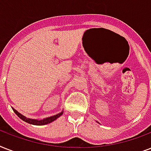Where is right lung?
<instances>
[{
    "mask_svg": "<svg viewBox=\"0 0 151 151\" xmlns=\"http://www.w3.org/2000/svg\"><path fill=\"white\" fill-rule=\"evenodd\" d=\"M12 110H14V112L15 113V114L17 115L20 119H22V121H24V122H27V123H29V124H34V125H44V124H49V123H51V122H54L55 120H56L58 117H60V116L63 114V111H61V112L59 113V114H57L54 115V116H51V117H45V118H44V119L39 120V119H33V118L27 117L26 116H24V115L21 114L19 112H18L17 110H15L13 107H12Z\"/></svg>",
    "mask_w": 151,
    "mask_h": 151,
    "instance_id": "obj_1",
    "label": "right lung"
}]
</instances>
